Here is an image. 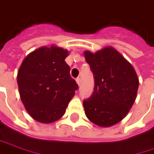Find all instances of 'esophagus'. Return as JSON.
<instances>
[{"label": "esophagus", "mask_w": 154, "mask_h": 154, "mask_svg": "<svg viewBox=\"0 0 154 154\" xmlns=\"http://www.w3.org/2000/svg\"><path fill=\"white\" fill-rule=\"evenodd\" d=\"M76 81H77V85H80V84H81V79H80L79 77H77V79H76Z\"/></svg>", "instance_id": "obj_1"}]
</instances>
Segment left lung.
Returning <instances> with one entry per match:
<instances>
[{
    "instance_id": "left-lung-1",
    "label": "left lung",
    "mask_w": 154,
    "mask_h": 154,
    "mask_svg": "<svg viewBox=\"0 0 154 154\" xmlns=\"http://www.w3.org/2000/svg\"><path fill=\"white\" fill-rule=\"evenodd\" d=\"M94 77V91L84 100L85 113L91 122L109 127L126 116L137 97L138 78L132 65L113 48L95 54L85 52Z\"/></svg>"
}]
</instances>
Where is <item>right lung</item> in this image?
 I'll use <instances>...</instances> for the list:
<instances>
[{
  "instance_id": "obj_1",
  "label": "right lung",
  "mask_w": 154,
  "mask_h": 154,
  "mask_svg": "<svg viewBox=\"0 0 154 154\" xmlns=\"http://www.w3.org/2000/svg\"><path fill=\"white\" fill-rule=\"evenodd\" d=\"M69 52L52 46L30 54L17 73L21 100L36 121L50 123L65 114L69 102L78 89L64 61Z\"/></svg>"
}]
</instances>
